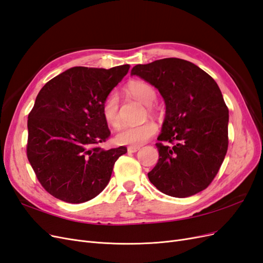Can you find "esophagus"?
Wrapping results in <instances>:
<instances>
[{"label": "esophagus", "mask_w": 263, "mask_h": 263, "mask_svg": "<svg viewBox=\"0 0 263 263\" xmlns=\"http://www.w3.org/2000/svg\"><path fill=\"white\" fill-rule=\"evenodd\" d=\"M140 149V147H128L127 148V151H128V153H137V151Z\"/></svg>", "instance_id": "obj_1"}]
</instances>
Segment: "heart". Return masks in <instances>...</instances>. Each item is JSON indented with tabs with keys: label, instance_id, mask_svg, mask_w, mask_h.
Masks as SVG:
<instances>
[{
	"label": "heart",
	"instance_id": "heart-1",
	"mask_svg": "<svg viewBox=\"0 0 263 263\" xmlns=\"http://www.w3.org/2000/svg\"><path fill=\"white\" fill-rule=\"evenodd\" d=\"M128 93L134 98L139 100L145 105H151L157 100V91L153 85L141 81H134L128 87ZM102 114L110 126L116 127L121 122L119 116V102L115 93L109 94L103 102ZM157 133V125L153 122H145L135 126H124L119 129L115 136L118 145H125L129 147H138L145 144Z\"/></svg>",
	"mask_w": 263,
	"mask_h": 263
}]
</instances>
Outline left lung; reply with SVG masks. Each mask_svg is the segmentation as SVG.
<instances>
[{
    "instance_id": "8db88e82",
    "label": "left lung",
    "mask_w": 263,
    "mask_h": 263,
    "mask_svg": "<svg viewBox=\"0 0 263 263\" xmlns=\"http://www.w3.org/2000/svg\"><path fill=\"white\" fill-rule=\"evenodd\" d=\"M130 74L157 87L165 103L156 144L159 159L148 173L150 182L173 197L201 192L216 177L228 149V107L217 83L194 63L179 58L137 65Z\"/></svg>"
}]
</instances>
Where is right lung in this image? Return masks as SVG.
<instances>
[{"label":"right lung","mask_w":263,"mask_h":263,"mask_svg":"<svg viewBox=\"0 0 263 263\" xmlns=\"http://www.w3.org/2000/svg\"><path fill=\"white\" fill-rule=\"evenodd\" d=\"M129 65L106 69L74 67L39 91L28 114L26 153L42 186L58 200L79 204L105 189L121 146L103 150L110 132L102 105Z\"/></svg>","instance_id":"obj_1"}]
</instances>
